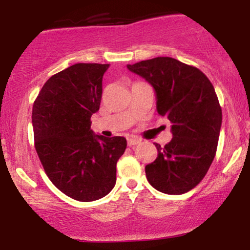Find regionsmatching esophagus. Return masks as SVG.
<instances>
[{
	"instance_id": "obj_1",
	"label": "esophagus",
	"mask_w": 250,
	"mask_h": 250,
	"mask_svg": "<svg viewBox=\"0 0 250 250\" xmlns=\"http://www.w3.org/2000/svg\"><path fill=\"white\" fill-rule=\"evenodd\" d=\"M140 142H141V140L136 139V137H130V139H128V146H129V147H131V146L139 145Z\"/></svg>"
}]
</instances>
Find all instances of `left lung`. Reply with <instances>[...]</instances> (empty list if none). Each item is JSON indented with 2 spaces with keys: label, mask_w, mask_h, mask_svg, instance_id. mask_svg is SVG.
<instances>
[{
  "label": "left lung",
  "mask_w": 250,
  "mask_h": 250,
  "mask_svg": "<svg viewBox=\"0 0 250 250\" xmlns=\"http://www.w3.org/2000/svg\"><path fill=\"white\" fill-rule=\"evenodd\" d=\"M155 90L156 110L171 122L173 139L155 143L157 157L146 166L156 190L180 195L196 187L207 174L219 142L222 110L208 77L173 57H155L127 64Z\"/></svg>",
  "instance_id": "obj_1"
}]
</instances>
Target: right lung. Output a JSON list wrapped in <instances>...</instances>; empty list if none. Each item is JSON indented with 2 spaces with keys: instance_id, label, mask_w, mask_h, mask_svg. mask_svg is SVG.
I'll return each mask as SVG.
<instances>
[{
  "instance_id": "1",
  "label": "right lung",
  "mask_w": 250,
  "mask_h": 250,
  "mask_svg": "<svg viewBox=\"0 0 250 250\" xmlns=\"http://www.w3.org/2000/svg\"><path fill=\"white\" fill-rule=\"evenodd\" d=\"M108 68L70 65L44 83L33 107L35 148L45 174L63 194L82 202L102 199L115 187L117 160L127 148L125 137L90 129Z\"/></svg>"
}]
</instances>
